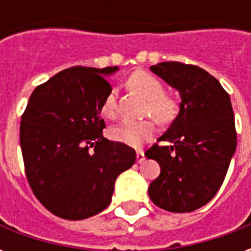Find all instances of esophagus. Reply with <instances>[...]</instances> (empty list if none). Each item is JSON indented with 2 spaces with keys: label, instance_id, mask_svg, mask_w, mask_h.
Here are the masks:
<instances>
[{
  "label": "esophagus",
  "instance_id": "1",
  "mask_svg": "<svg viewBox=\"0 0 251 251\" xmlns=\"http://www.w3.org/2000/svg\"><path fill=\"white\" fill-rule=\"evenodd\" d=\"M144 161H145V154H144L142 151H138V152H137V163L142 164Z\"/></svg>",
  "mask_w": 251,
  "mask_h": 251
}]
</instances>
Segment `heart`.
<instances>
[{
    "mask_svg": "<svg viewBox=\"0 0 251 251\" xmlns=\"http://www.w3.org/2000/svg\"><path fill=\"white\" fill-rule=\"evenodd\" d=\"M133 88L148 99L147 114H151L160 122H167L175 114V104L171 99L164 97V86L161 82L147 72H136L129 79ZM102 114L107 118L117 117V98L115 93L107 94L102 103ZM156 126L152 121H124L110 129V137L117 142L129 147H141L144 141L152 138Z\"/></svg>",
    "mask_w": 251,
    "mask_h": 251,
    "instance_id": "1",
    "label": "heart"
}]
</instances>
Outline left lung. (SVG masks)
<instances>
[{
    "instance_id": "1",
    "label": "left lung",
    "mask_w": 251,
    "mask_h": 251,
    "mask_svg": "<svg viewBox=\"0 0 251 251\" xmlns=\"http://www.w3.org/2000/svg\"><path fill=\"white\" fill-rule=\"evenodd\" d=\"M151 71L180 94L179 113L148 158L160 164L149 198L171 212H191L210 201L226 177L237 149V133L228 94L218 79L192 64L157 63Z\"/></svg>"
}]
</instances>
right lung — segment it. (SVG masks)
<instances>
[{
	"label": "right lung",
	"instance_id": "obj_1",
	"mask_svg": "<svg viewBox=\"0 0 251 251\" xmlns=\"http://www.w3.org/2000/svg\"><path fill=\"white\" fill-rule=\"evenodd\" d=\"M118 67H72L35 88L20 124L26 179L52 214L80 221L111 201L117 177L136 151L102 136V103Z\"/></svg>",
	"mask_w": 251,
	"mask_h": 251
}]
</instances>
